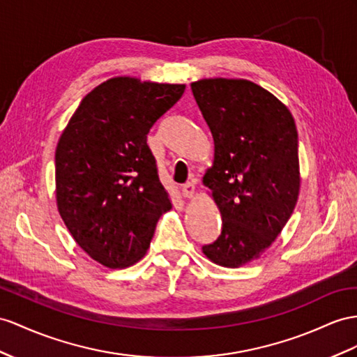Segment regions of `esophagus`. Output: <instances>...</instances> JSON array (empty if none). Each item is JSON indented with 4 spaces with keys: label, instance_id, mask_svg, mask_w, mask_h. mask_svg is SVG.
Instances as JSON below:
<instances>
[{
    "label": "esophagus",
    "instance_id": "1",
    "mask_svg": "<svg viewBox=\"0 0 357 357\" xmlns=\"http://www.w3.org/2000/svg\"><path fill=\"white\" fill-rule=\"evenodd\" d=\"M181 191H182V195H184L185 197H193V195H195V184H193V182H187V184L182 185Z\"/></svg>",
    "mask_w": 357,
    "mask_h": 357
}]
</instances>
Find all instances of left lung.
<instances>
[{
  "instance_id": "obj_1",
  "label": "left lung",
  "mask_w": 357,
  "mask_h": 357,
  "mask_svg": "<svg viewBox=\"0 0 357 357\" xmlns=\"http://www.w3.org/2000/svg\"><path fill=\"white\" fill-rule=\"evenodd\" d=\"M214 139L204 184L222 214V234L202 248L208 259L236 268L268 249L294 211L298 135L289 109L248 79L191 83Z\"/></svg>"
}]
</instances>
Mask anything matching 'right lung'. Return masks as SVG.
<instances>
[{
	"instance_id": "obj_1",
	"label": "right lung",
	"mask_w": 357,
	"mask_h": 357,
	"mask_svg": "<svg viewBox=\"0 0 357 357\" xmlns=\"http://www.w3.org/2000/svg\"><path fill=\"white\" fill-rule=\"evenodd\" d=\"M184 90L112 78L81 100L60 137L59 213L79 248L108 268L140 261L158 218L172 208L146 137Z\"/></svg>"
}]
</instances>
